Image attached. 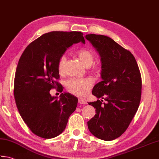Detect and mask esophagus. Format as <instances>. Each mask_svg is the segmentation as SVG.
I'll use <instances>...</instances> for the list:
<instances>
[{
	"instance_id": "1",
	"label": "esophagus",
	"mask_w": 159,
	"mask_h": 159,
	"mask_svg": "<svg viewBox=\"0 0 159 159\" xmlns=\"http://www.w3.org/2000/svg\"><path fill=\"white\" fill-rule=\"evenodd\" d=\"M78 102L80 104H86V102L84 100H82V99H79Z\"/></svg>"
}]
</instances>
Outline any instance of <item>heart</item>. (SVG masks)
<instances>
[{"label": "heart", "instance_id": "obj_1", "mask_svg": "<svg viewBox=\"0 0 159 159\" xmlns=\"http://www.w3.org/2000/svg\"><path fill=\"white\" fill-rule=\"evenodd\" d=\"M78 57L82 64L86 67H90L93 64L95 59V54L89 50H82L77 53ZM66 57L62 55L58 61V69L59 72L64 70V64ZM96 69H98L97 67ZM93 80L90 78H70L66 82V88L68 91L75 95L79 97L86 96L88 94L90 89L93 86Z\"/></svg>", "mask_w": 159, "mask_h": 159}]
</instances>
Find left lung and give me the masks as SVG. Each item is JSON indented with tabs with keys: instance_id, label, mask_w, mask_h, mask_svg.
I'll return each mask as SVG.
<instances>
[{
	"instance_id": "obj_1",
	"label": "left lung",
	"mask_w": 159,
	"mask_h": 159,
	"mask_svg": "<svg viewBox=\"0 0 159 159\" xmlns=\"http://www.w3.org/2000/svg\"><path fill=\"white\" fill-rule=\"evenodd\" d=\"M101 57V82L92 94L102 100L88 102L96 114L87 122L93 135L113 140L123 134L139 109L141 98V75L136 59L129 50L104 35L86 34Z\"/></svg>"
}]
</instances>
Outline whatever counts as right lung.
<instances>
[{
  "label": "right lung",
  "instance_id": "right-lung-1",
  "mask_svg": "<svg viewBox=\"0 0 159 159\" xmlns=\"http://www.w3.org/2000/svg\"><path fill=\"white\" fill-rule=\"evenodd\" d=\"M85 43L80 32L46 33L29 44L20 56L14 77V94L23 121L32 133L43 139H52L66 127L69 116L78 102L69 93L52 96L59 78L58 61L74 43Z\"/></svg>",
  "mask_w": 159,
  "mask_h": 159
}]
</instances>
